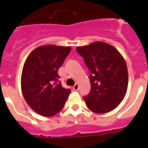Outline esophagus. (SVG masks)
Instances as JSON below:
<instances>
[{
	"label": "esophagus",
	"mask_w": 148,
	"mask_h": 148,
	"mask_svg": "<svg viewBox=\"0 0 148 148\" xmlns=\"http://www.w3.org/2000/svg\"><path fill=\"white\" fill-rule=\"evenodd\" d=\"M73 90H75V91H77V90H78V83L75 84V85H74V86H73Z\"/></svg>",
	"instance_id": "34e87169"
}]
</instances>
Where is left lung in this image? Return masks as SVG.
<instances>
[{
	"mask_svg": "<svg viewBox=\"0 0 148 148\" xmlns=\"http://www.w3.org/2000/svg\"><path fill=\"white\" fill-rule=\"evenodd\" d=\"M76 51L90 73L91 90L84 97L87 108L96 113L114 110L127 90V67L123 56L114 47L101 41L78 47Z\"/></svg>",
	"mask_w": 148,
	"mask_h": 148,
	"instance_id": "1",
	"label": "left lung"
}]
</instances>
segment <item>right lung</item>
I'll list each match as a JSON object with an SVG mask.
<instances>
[{"label": "right lung", "instance_id": "1", "mask_svg": "<svg viewBox=\"0 0 148 148\" xmlns=\"http://www.w3.org/2000/svg\"><path fill=\"white\" fill-rule=\"evenodd\" d=\"M71 50L70 47L40 46L29 55L21 74V90L28 105L40 116L58 113L70 95L63 88L58 69Z\"/></svg>", "mask_w": 148, "mask_h": 148}]
</instances>
